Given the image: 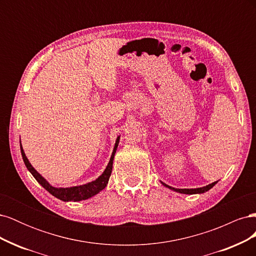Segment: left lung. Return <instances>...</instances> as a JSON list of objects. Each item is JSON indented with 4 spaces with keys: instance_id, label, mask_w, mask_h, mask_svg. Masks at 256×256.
I'll return each mask as SVG.
<instances>
[{
    "instance_id": "1",
    "label": "left lung",
    "mask_w": 256,
    "mask_h": 256,
    "mask_svg": "<svg viewBox=\"0 0 256 256\" xmlns=\"http://www.w3.org/2000/svg\"><path fill=\"white\" fill-rule=\"evenodd\" d=\"M216 184V182H212V184H210L206 186V187H203V188H196V189H175V188H173V187H170V186H168V184H166L162 182V184H164L166 187H168V188H170V189H172V190H174V191H176V192L184 193V194H196V193H204V192L208 191L209 189H212Z\"/></svg>"
}]
</instances>
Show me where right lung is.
<instances>
[{
  "mask_svg": "<svg viewBox=\"0 0 256 256\" xmlns=\"http://www.w3.org/2000/svg\"><path fill=\"white\" fill-rule=\"evenodd\" d=\"M118 142H120V136L118 138V140H116L109 164H108L106 168L104 170V172L102 173V176H99L94 182H88V184H83V186H79V187H72V188H54V187H52V186L47 180H46L40 173H37L36 170L32 166H30L24 152H23V148L21 145H20V148H21V154H22L23 161H24V164H26V166L28 168V171L32 173V175L35 177V180L40 182L46 190H47L49 193H51L53 196L64 200V202H68V200H74V202H76V200L90 198L106 188V186L108 182H109V178L112 173L113 159H114V154L116 152V148H118Z\"/></svg>",
  "mask_w": 256,
  "mask_h": 256,
  "instance_id": "obj_1",
  "label": "right lung"
}]
</instances>
